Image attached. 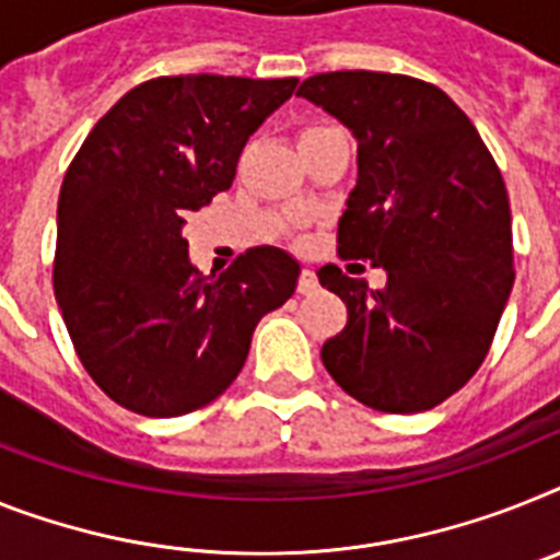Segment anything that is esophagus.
<instances>
[{
  "label": "esophagus",
  "instance_id": "esophagus-1",
  "mask_svg": "<svg viewBox=\"0 0 560 560\" xmlns=\"http://www.w3.org/2000/svg\"><path fill=\"white\" fill-rule=\"evenodd\" d=\"M316 290H318L316 272H313V270H302V276H299V293L310 295V293H316Z\"/></svg>",
  "mask_w": 560,
  "mask_h": 560
}]
</instances>
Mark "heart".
<instances>
[{"label":"heart","mask_w":560,"mask_h":560,"mask_svg":"<svg viewBox=\"0 0 560 560\" xmlns=\"http://www.w3.org/2000/svg\"><path fill=\"white\" fill-rule=\"evenodd\" d=\"M307 130H316V128H307ZM307 130H304V133H307Z\"/></svg>","instance_id":"heart-1"}]
</instances>
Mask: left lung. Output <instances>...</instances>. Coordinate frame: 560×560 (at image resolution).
Wrapping results in <instances>:
<instances>
[{"label":"left lung","mask_w":560,"mask_h":560,"mask_svg":"<svg viewBox=\"0 0 560 560\" xmlns=\"http://www.w3.org/2000/svg\"><path fill=\"white\" fill-rule=\"evenodd\" d=\"M299 96L359 142L338 253L387 272V288L370 290L336 265L318 270L347 304V327L322 347L324 368L373 410H432L481 368L515 281L504 178L435 84L336 70L304 79Z\"/></svg>","instance_id":"8db88e82"}]
</instances>
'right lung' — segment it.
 <instances>
[{
    "label": "right lung",
    "instance_id": "obj_1",
    "mask_svg": "<svg viewBox=\"0 0 560 560\" xmlns=\"http://www.w3.org/2000/svg\"><path fill=\"white\" fill-rule=\"evenodd\" d=\"M299 79L159 77L96 121L65 173L54 290L79 361L121 407L173 418L242 373L261 316L288 302L299 261L253 247L224 272L187 256V213L236 176L242 148Z\"/></svg>",
    "mask_w": 560,
    "mask_h": 560
}]
</instances>
